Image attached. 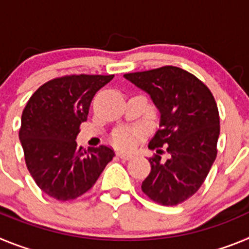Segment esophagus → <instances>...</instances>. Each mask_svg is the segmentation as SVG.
I'll list each match as a JSON object with an SVG mask.
<instances>
[{
    "mask_svg": "<svg viewBox=\"0 0 249 249\" xmlns=\"http://www.w3.org/2000/svg\"><path fill=\"white\" fill-rule=\"evenodd\" d=\"M117 156L121 158V160H128L133 157V156L129 155V153H126V152H117Z\"/></svg>",
    "mask_w": 249,
    "mask_h": 249,
    "instance_id": "1",
    "label": "esophagus"
}]
</instances>
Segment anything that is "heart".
Masks as SVG:
<instances>
[{"instance_id":"heart-1","label":"heart","mask_w":249,"mask_h":249,"mask_svg":"<svg viewBox=\"0 0 249 249\" xmlns=\"http://www.w3.org/2000/svg\"><path fill=\"white\" fill-rule=\"evenodd\" d=\"M144 136V129L138 126H123L112 133V143L118 148L132 149Z\"/></svg>"}]
</instances>
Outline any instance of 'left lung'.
Instances as JSON below:
<instances>
[{"mask_svg": "<svg viewBox=\"0 0 249 249\" xmlns=\"http://www.w3.org/2000/svg\"><path fill=\"white\" fill-rule=\"evenodd\" d=\"M151 96L160 113V129L148 147L151 172L142 192L162 206H177L201 188L217 157L218 107L210 89L195 74L175 66L124 74ZM164 145L170 158H160Z\"/></svg>", "mask_w": 249, "mask_h": 249, "instance_id": "1", "label": "left lung"}]
</instances>
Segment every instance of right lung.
Listing matches in <instances>:
<instances>
[{
	"mask_svg": "<svg viewBox=\"0 0 249 249\" xmlns=\"http://www.w3.org/2000/svg\"><path fill=\"white\" fill-rule=\"evenodd\" d=\"M113 76L57 77L38 87L22 112L18 136L28 172L57 201L76 199L91 190L114 157L106 144L86 151L76 142L92 98Z\"/></svg>",
	"mask_w": 249,
	"mask_h": 249,
	"instance_id": "1",
	"label": "right lung"
}]
</instances>
